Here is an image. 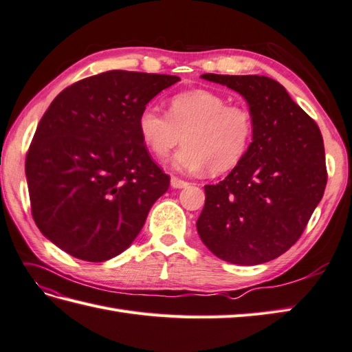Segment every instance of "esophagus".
Instances as JSON below:
<instances>
[{"label": "esophagus", "mask_w": 352, "mask_h": 352, "mask_svg": "<svg viewBox=\"0 0 352 352\" xmlns=\"http://www.w3.org/2000/svg\"><path fill=\"white\" fill-rule=\"evenodd\" d=\"M170 184H171V186H173V188H185V186L190 185L188 182L184 181V179H179L176 176H171Z\"/></svg>", "instance_id": "obj_1"}]
</instances>
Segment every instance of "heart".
<instances>
[{
	"label": "heart",
	"mask_w": 352,
	"mask_h": 352,
	"mask_svg": "<svg viewBox=\"0 0 352 352\" xmlns=\"http://www.w3.org/2000/svg\"><path fill=\"white\" fill-rule=\"evenodd\" d=\"M138 131L158 160H166L184 137L185 146L175 156V167L221 175L245 156L254 122L247 107L229 104L228 98L214 91L191 90L170 99L168 114L146 105L138 116Z\"/></svg>",
	"instance_id": "heart-1"
}]
</instances>
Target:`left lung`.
I'll return each instance as SVG.
<instances>
[{"label": "left lung", "mask_w": 352, "mask_h": 352, "mask_svg": "<svg viewBox=\"0 0 352 352\" xmlns=\"http://www.w3.org/2000/svg\"><path fill=\"white\" fill-rule=\"evenodd\" d=\"M245 98L254 134L224 181L205 185L197 232L210 252L257 265L287 252L302 235L327 185L325 152L315 120L276 80L259 75H201Z\"/></svg>", "instance_id": "obj_1"}]
</instances>
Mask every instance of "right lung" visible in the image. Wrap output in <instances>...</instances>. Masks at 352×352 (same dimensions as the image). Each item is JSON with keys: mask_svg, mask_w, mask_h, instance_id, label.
I'll return each instance as SVG.
<instances>
[{"mask_svg": "<svg viewBox=\"0 0 352 352\" xmlns=\"http://www.w3.org/2000/svg\"><path fill=\"white\" fill-rule=\"evenodd\" d=\"M175 75L108 70L69 85L37 124L25 158L31 215L76 259L124 252L170 186L138 131V116Z\"/></svg>", "mask_w": 352, "mask_h": 352, "instance_id": "right-lung-1", "label": "right lung"}]
</instances>
